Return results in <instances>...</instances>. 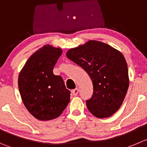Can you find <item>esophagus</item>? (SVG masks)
Instances as JSON below:
<instances>
[{
  "label": "esophagus",
  "mask_w": 147,
  "mask_h": 147,
  "mask_svg": "<svg viewBox=\"0 0 147 147\" xmlns=\"http://www.w3.org/2000/svg\"><path fill=\"white\" fill-rule=\"evenodd\" d=\"M78 93H79V89H78V88H76V89H73V90H72L73 95L76 96L78 94Z\"/></svg>",
  "instance_id": "34e87169"
}]
</instances>
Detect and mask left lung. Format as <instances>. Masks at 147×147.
Returning a JSON list of instances; mask_svg holds the SVG:
<instances>
[{"label": "left lung", "mask_w": 147, "mask_h": 147, "mask_svg": "<svg viewBox=\"0 0 147 147\" xmlns=\"http://www.w3.org/2000/svg\"><path fill=\"white\" fill-rule=\"evenodd\" d=\"M67 58L90 76L93 94L86 104L97 118L113 115L121 107L129 86L128 65L121 52L95 40L70 49Z\"/></svg>", "instance_id": "1"}]
</instances>
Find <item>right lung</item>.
Listing matches in <instances>:
<instances>
[{"label":"right lung","mask_w":147,"mask_h":147,"mask_svg":"<svg viewBox=\"0 0 147 147\" xmlns=\"http://www.w3.org/2000/svg\"><path fill=\"white\" fill-rule=\"evenodd\" d=\"M62 54L61 48L45 45L28 59L18 79L24 105L34 118L49 121L58 118L70 101V91L61 76L53 74Z\"/></svg>","instance_id":"right-lung-1"}]
</instances>
